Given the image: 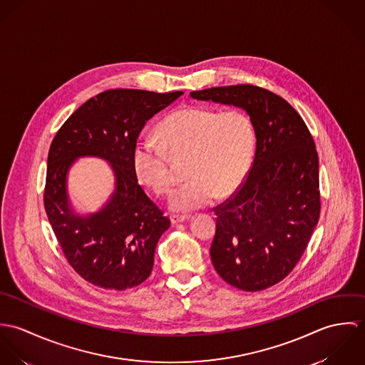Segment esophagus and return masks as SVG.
Returning a JSON list of instances; mask_svg holds the SVG:
<instances>
[{
  "instance_id": "obj_1",
  "label": "esophagus",
  "mask_w": 365,
  "mask_h": 365,
  "mask_svg": "<svg viewBox=\"0 0 365 365\" xmlns=\"http://www.w3.org/2000/svg\"><path fill=\"white\" fill-rule=\"evenodd\" d=\"M170 220H171L173 225H175V223H181V222L188 220V216L187 215H171Z\"/></svg>"
}]
</instances>
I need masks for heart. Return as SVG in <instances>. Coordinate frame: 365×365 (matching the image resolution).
<instances>
[{
  "label": "heart",
  "instance_id": "b5f03b06",
  "mask_svg": "<svg viewBox=\"0 0 365 365\" xmlns=\"http://www.w3.org/2000/svg\"><path fill=\"white\" fill-rule=\"evenodd\" d=\"M157 140L135 148L133 170L143 185L165 197L175 184L168 155L188 156L190 180L170 200L171 209L178 212L204 208L217 197L233 194L249 173L256 142L245 112L207 106H187L167 116L157 129Z\"/></svg>",
  "mask_w": 365,
  "mask_h": 365
}]
</instances>
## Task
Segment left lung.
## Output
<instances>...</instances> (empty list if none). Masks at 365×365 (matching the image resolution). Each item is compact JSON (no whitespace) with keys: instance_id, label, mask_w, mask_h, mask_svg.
Masks as SVG:
<instances>
[{"instance_id":"obj_1","label":"left lung","mask_w":365,"mask_h":365,"mask_svg":"<svg viewBox=\"0 0 365 365\" xmlns=\"http://www.w3.org/2000/svg\"><path fill=\"white\" fill-rule=\"evenodd\" d=\"M195 100L243 108L256 133L242 185L215 207L210 260L229 285L247 292L282 281L301 260L320 215L319 160L301 115L250 84L192 91Z\"/></svg>"}]
</instances>
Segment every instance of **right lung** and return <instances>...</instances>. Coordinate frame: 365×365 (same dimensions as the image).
I'll return each instance as SVG.
<instances>
[{"label":"right lung","instance_id":"obj_1","mask_svg":"<svg viewBox=\"0 0 365 365\" xmlns=\"http://www.w3.org/2000/svg\"><path fill=\"white\" fill-rule=\"evenodd\" d=\"M182 94L106 90L73 112L53 138L45 209L66 260L93 285L123 291L152 272L157 242L170 219L138 182L132 157L148 120ZM81 155L103 156L117 175L110 204L87 218L72 213L65 192L66 170Z\"/></svg>","mask_w":365,"mask_h":365}]
</instances>
